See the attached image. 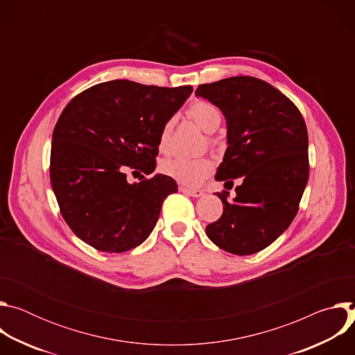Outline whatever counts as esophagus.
<instances>
[{
  "label": "esophagus",
  "mask_w": 355,
  "mask_h": 355,
  "mask_svg": "<svg viewBox=\"0 0 355 355\" xmlns=\"http://www.w3.org/2000/svg\"><path fill=\"white\" fill-rule=\"evenodd\" d=\"M180 191L187 193V195H191L193 198H199V196L204 195V191H202V189H192V188H187V187H180Z\"/></svg>",
  "instance_id": "1"
}]
</instances>
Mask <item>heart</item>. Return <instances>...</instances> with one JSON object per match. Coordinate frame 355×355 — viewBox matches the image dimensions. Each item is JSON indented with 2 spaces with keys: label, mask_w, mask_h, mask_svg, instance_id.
I'll return each instance as SVG.
<instances>
[{
  "label": "heart",
  "mask_w": 355,
  "mask_h": 355,
  "mask_svg": "<svg viewBox=\"0 0 355 355\" xmlns=\"http://www.w3.org/2000/svg\"><path fill=\"white\" fill-rule=\"evenodd\" d=\"M187 115L192 119L202 130L208 133L215 132L222 123L223 115L222 111L209 101L198 99L192 103ZM171 132H173V119L167 121L159 135V151L163 155L168 153L171 146ZM212 143H216V139L211 137ZM160 170L164 175L175 180L184 185H198L204 181L214 171V162L209 157H198V159H187V157H173L164 160L160 166Z\"/></svg>",
  "instance_id": "1"
}]
</instances>
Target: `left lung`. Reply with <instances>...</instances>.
<instances>
[{
  "label": "left lung",
  "mask_w": 355,
  "mask_h": 355,
  "mask_svg": "<svg viewBox=\"0 0 355 355\" xmlns=\"http://www.w3.org/2000/svg\"><path fill=\"white\" fill-rule=\"evenodd\" d=\"M195 94L226 118L227 148L215 180L226 188L240 181L232 200L227 191L216 192L223 214L207 226V236L232 254H254L297 214L309 178L306 123L288 96L256 77L202 84Z\"/></svg>",
  "instance_id": "8db88e82"
}]
</instances>
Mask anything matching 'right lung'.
<instances>
[{
	"label": "right lung",
	"instance_id": "1",
	"mask_svg": "<svg viewBox=\"0 0 355 355\" xmlns=\"http://www.w3.org/2000/svg\"><path fill=\"white\" fill-rule=\"evenodd\" d=\"M192 91L114 80L80 92L63 110L53 130L50 182L63 219L84 243L123 252L150 236L177 182L156 174L129 184L125 171H155L160 130Z\"/></svg>",
	"mask_w": 355,
	"mask_h": 355
}]
</instances>
